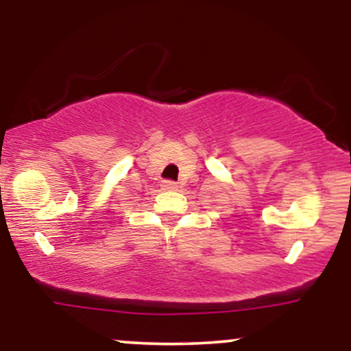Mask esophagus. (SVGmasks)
<instances>
[{
  "label": "esophagus",
  "instance_id": "obj_1",
  "mask_svg": "<svg viewBox=\"0 0 351 351\" xmlns=\"http://www.w3.org/2000/svg\"><path fill=\"white\" fill-rule=\"evenodd\" d=\"M162 189H165V191H175V189H178V183H175V181H170V180H165L162 181Z\"/></svg>",
  "mask_w": 351,
  "mask_h": 351
}]
</instances>
